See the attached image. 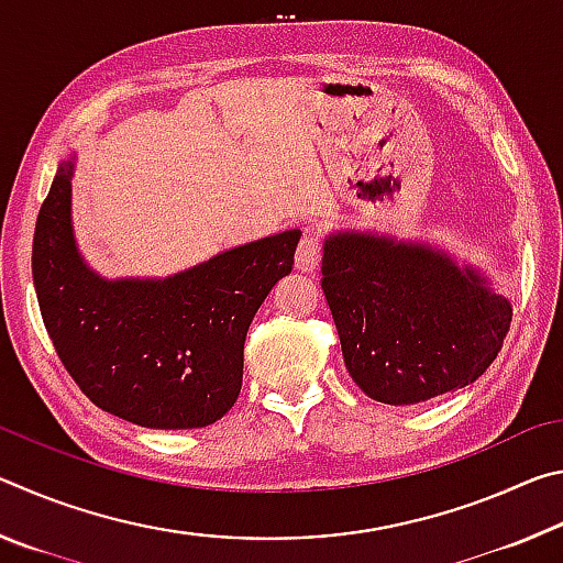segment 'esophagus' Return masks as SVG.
Returning a JSON list of instances; mask_svg holds the SVG:
<instances>
[{
    "label": "esophagus",
    "mask_w": 563,
    "mask_h": 563,
    "mask_svg": "<svg viewBox=\"0 0 563 563\" xmlns=\"http://www.w3.org/2000/svg\"><path fill=\"white\" fill-rule=\"evenodd\" d=\"M320 258H322L320 238L312 235V233H305L300 238L298 253H295V268L302 271V273H312L320 265Z\"/></svg>",
    "instance_id": "esophagus-1"
}]
</instances>
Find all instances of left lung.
Masks as SVG:
<instances>
[{"label": "left lung", "mask_w": 563, "mask_h": 563, "mask_svg": "<svg viewBox=\"0 0 563 563\" xmlns=\"http://www.w3.org/2000/svg\"><path fill=\"white\" fill-rule=\"evenodd\" d=\"M322 292L355 385L417 405L472 385L497 360L511 305L440 247L340 231L322 251Z\"/></svg>", "instance_id": "8db88e82"}]
</instances>
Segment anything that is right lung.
I'll list each match as a JSON object with an SVG mask.
<instances>
[{"instance_id": "right-lung-1", "label": "right lung", "mask_w": 563, "mask_h": 563, "mask_svg": "<svg viewBox=\"0 0 563 563\" xmlns=\"http://www.w3.org/2000/svg\"><path fill=\"white\" fill-rule=\"evenodd\" d=\"M74 161H62L36 218V300L66 373L93 405L148 430H196L235 405L243 345L300 231L238 245L164 280H107L76 251Z\"/></svg>"}]
</instances>
